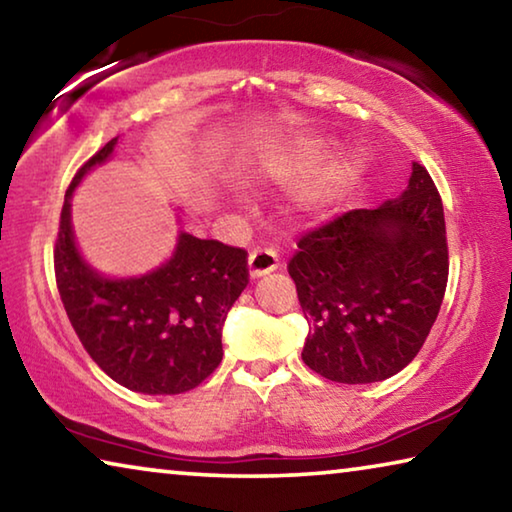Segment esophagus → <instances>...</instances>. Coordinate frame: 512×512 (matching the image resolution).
<instances>
[{"label": "esophagus", "instance_id": "obj_1", "mask_svg": "<svg viewBox=\"0 0 512 512\" xmlns=\"http://www.w3.org/2000/svg\"><path fill=\"white\" fill-rule=\"evenodd\" d=\"M277 266H280V262H277V253L273 248H257L248 257L250 277H264L268 273H273Z\"/></svg>", "mask_w": 512, "mask_h": 512}]
</instances>
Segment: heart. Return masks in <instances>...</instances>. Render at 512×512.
Returning a JSON list of instances; mask_svg holds the SVG:
<instances>
[{
	"label": "heart",
	"instance_id": "obj_1",
	"mask_svg": "<svg viewBox=\"0 0 512 512\" xmlns=\"http://www.w3.org/2000/svg\"><path fill=\"white\" fill-rule=\"evenodd\" d=\"M323 140H291L277 144L259 153L253 176L257 183L273 187H289L304 180L323 160ZM363 162L359 155H343V158L327 164L309 181L302 183L293 194V212L300 219L314 221L327 214L341 198L350 192L361 178Z\"/></svg>",
	"mask_w": 512,
	"mask_h": 512
}]
</instances>
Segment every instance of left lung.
I'll list each match as a JSON object with an SVG mask.
<instances>
[{
    "mask_svg": "<svg viewBox=\"0 0 512 512\" xmlns=\"http://www.w3.org/2000/svg\"><path fill=\"white\" fill-rule=\"evenodd\" d=\"M443 203L413 162L400 198L352 210L298 241L289 262L309 323L302 361L339 384H372L409 366L447 287Z\"/></svg>",
    "mask_w": 512,
    "mask_h": 512,
    "instance_id": "1",
    "label": "left lung"
}]
</instances>
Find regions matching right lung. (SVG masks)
<instances>
[{
	"label": "right lung",
	"mask_w": 512,
	"mask_h": 512,
	"mask_svg": "<svg viewBox=\"0 0 512 512\" xmlns=\"http://www.w3.org/2000/svg\"><path fill=\"white\" fill-rule=\"evenodd\" d=\"M119 137L92 155L69 185L54 250L56 282L83 348L128 391H192L223 359L221 332L248 284L246 250L180 230L173 253L153 271L110 277L76 246L72 196L94 167L106 164Z\"/></svg>",
	"instance_id": "right-lung-1"
}]
</instances>
